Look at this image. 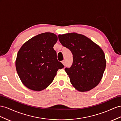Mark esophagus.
<instances>
[{"instance_id":"1","label":"esophagus","mask_w":121,"mask_h":121,"mask_svg":"<svg viewBox=\"0 0 121 121\" xmlns=\"http://www.w3.org/2000/svg\"><path fill=\"white\" fill-rule=\"evenodd\" d=\"M62 64L65 66V61L63 60L62 61Z\"/></svg>"}]
</instances>
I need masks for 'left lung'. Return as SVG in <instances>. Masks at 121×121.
Instances as JSON below:
<instances>
[{"instance_id":"obj_1","label":"left lung","mask_w":121,"mask_h":121,"mask_svg":"<svg viewBox=\"0 0 121 121\" xmlns=\"http://www.w3.org/2000/svg\"><path fill=\"white\" fill-rule=\"evenodd\" d=\"M58 39L73 55L71 66L65 69L72 86L80 92L89 91L97 86L106 67L101 48L87 37L74 32L59 34Z\"/></svg>"}]
</instances>
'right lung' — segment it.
I'll use <instances>...</instances> for the list:
<instances>
[{"instance_id":"obj_1","label":"right lung","mask_w":121,"mask_h":121,"mask_svg":"<svg viewBox=\"0 0 121 121\" xmlns=\"http://www.w3.org/2000/svg\"><path fill=\"white\" fill-rule=\"evenodd\" d=\"M57 40L56 34L45 32L31 38L20 48L16 67L27 88L36 91L46 89L53 81L59 69L64 67L58 61L53 48Z\"/></svg>"}]
</instances>
